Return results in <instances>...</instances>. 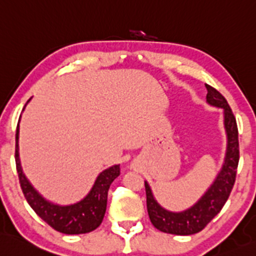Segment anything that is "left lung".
Listing matches in <instances>:
<instances>
[{"label": "left lung", "mask_w": 256, "mask_h": 256, "mask_svg": "<svg viewBox=\"0 0 256 256\" xmlns=\"http://www.w3.org/2000/svg\"><path fill=\"white\" fill-rule=\"evenodd\" d=\"M206 100L210 106L222 108L224 115V130L227 134V150L224 163L214 184L207 189L202 198L182 212H170L164 210L153 196L148 182H144L147 198V211L152 224L158 230L169 234L190 236L198 233L211 222L212 218L222 210L230 198L236 182V168L239 162L238 128L232 109L224 96L211 86L206 84Z\"/></svg>", "instance_id": "8db88e82"}]
</instances>
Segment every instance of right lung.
<instances>
[{"mask_svg":"<svg viewBox=\"0 0 256 256\" xmlns=\"http://www.w3.org/2000/svg\"><path fill=\"white\" fill-rule=\"evenodd\" d=\"M20 124L16 132V166L20 178L22 192L34 212L50 227L64 234H83L90 233L100 226L106 211L108 192L120 176V166H112L96 176V182L88 195L74 205L61 206L50 202L42 198L24 176L20 160Z\"/></svg>","mask_w":256,"mask_h":256,"instance_id":"1","label":"right lung"}]
</instances>
